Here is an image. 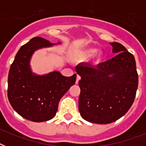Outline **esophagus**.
Here are the masks:
<instances>
[{"instance_id": "1", "label": "esophagus", "mask_w": 146, "mask_h": 146, "mask_svg": "<svg viewBox=\"0 0 146 146\" xmlns=\"http://www.w3.org/2000/svg\"><path fill=\"white\" fill-rule=\"evenodd\" d=\"M80 79H81V77H80V76L77 75L76 76V84H78V82H79V81L80 80Z\"/></svg>"}]
</instances>
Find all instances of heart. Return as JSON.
<instances>
[{"instance_id": "obj_1", "label": "heart", "mask_w": 146, "mask_h": 146, "mask_svg": "<svg viewBox=\"0 0 146 146\" xmlns=\"http://www.w3.org/2000/svg\"><path fill=\"white\" fill-rule=\"evenodd\" d=\"M97 51L98 49L96 48H86L84 50L78 51L75 55V59L78 61H86V60H88L93 56H95L96 61L100 62L103 58L104 53L102 50H100L98 52H97ZM95 54L96 55H95Z\"/></svg>"}]
</instances>
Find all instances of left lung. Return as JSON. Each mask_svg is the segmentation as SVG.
Returning a JSON list of instances; mask_svg holds the SVG:
<instances>
[{
	"mask_svg": "<svg viewBox=\"0 0 146 146\" xmlns=\"http://www.w3.org/2000/svg\"><path fill=\"white\" fill-rule=\"evenodd\" d=\"M110 44L115 57L96 67L84 64L76 67L81 76L80 115L98 124L111 123L124 115L133 103L138 88L134 56L118 42Z\"/></svg>",
	"mask_w": 146,
	"mask_h": 146,
	"instance_id": "obj_1",
	"label": "left lung"
}]
</instances>
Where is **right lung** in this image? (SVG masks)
Returning a JSON list of instances; mask_svg holds the SVG:
<instances>
[{"label":"right lung","instance_id":"1","mask_svg":"<svg viewBox=\"0 0 146 146\" xmlns=\"http://www.w3.org/2000/svg\"><path fill=\"white\" fill-rule=\"evenodd\" d=\"M54 44H56L43 38H33L19 48L9 71V102L17 113L33 122L52 119L57 113L60 98L75 84L76 74L66 77L58 71H53L40 76L31 70L33 53Z\"/></svg>","mask_w":146,"mask_h":146}]
</instances>
